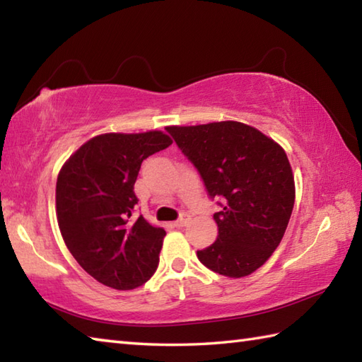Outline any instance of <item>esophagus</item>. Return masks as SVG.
Returning a JSON list of instances; mask_svg holds the SVG:
<instances>
[{
  "instance_id": "obj_1",
  "label": "esophagus",
  "mask_w": 362,
  "mask_h": 362,
  "mask_svg": "<svg viewBox=\"0 0 362 362\" xmlns=\"http://www.w3.org/2000/svg\"><path fill=\"white\" fill-rule=\"evenodd\" d=\"M188 221H189V216L188 215H182L180 218L174 223V226L175 228H183V226L188 225Z\"/></svg>"
}]
</instances>
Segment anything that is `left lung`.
<instances>
[{
    "label": "left lung",
    "mask_w": 362,
    "mask_h": 362,
    "mask_svg": "<svg viewBox=\"0 0 362 362\" xmlns=\"http://www.w3.org/2000/svg\"><path fill=\"white\" fill-rule=\"evenodd\" d=\"M168 131L199 170L210 198H223V210L214 214L218 235L199 250V261L225 277L253 274L279 247L293 212L294 175L285 150L233 120Z\"/></svg>",
    "instance_id": "obj_1"
}]
</instances>
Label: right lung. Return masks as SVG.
<instances>
[{
  "label": "right lung",
  "mask_w": 362,
  "mask_h": 362,
  "mask_svg": "<svg viewBox=\"0 0 362 362\" xmlns=\"http://www.w3.org/2000/svg\"><path fill=\"white\" fill-rule=\"evenodd\" d=\"M173 144L163 131L91 137L57 179V220L71 255L100 284L134 290L158 267L166 231L139 215L134 183L142 161Z\"/></svg>",
  "instance_id": "right-lung-1"
}]
</instances>
